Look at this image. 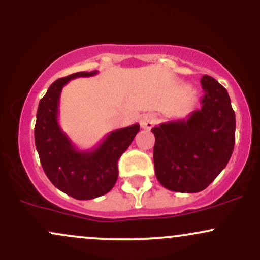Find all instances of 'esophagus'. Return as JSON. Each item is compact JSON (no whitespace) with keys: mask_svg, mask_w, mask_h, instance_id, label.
<instances>
[{"mask_svg":"<svg viewBox=\"0 0 260 260\" xmlns=\"http://www.w3.org/2000/svg\"><path fill=\"white\" fill-rule=\"evenodd\" d=\"M139 123L143 129H151L155 124V117L151 113H145V115H143L140 117Z\"/></svg>","mask_w":260,"mask_h":260,"instance_id":"obj_1","label":"esophagus"}]
</instances>
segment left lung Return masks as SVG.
Here are the masks:
<instances>
[{
	"instance_id": "1",
	"label": "left lung",
	"mask_w": 260,
	"mask_h": 260,
	"mask_svg": "<svg viewBox=\"0 0 260 260\" xmlns=\"http://www.w3.org/2000/svg\"><path fill=\"white\" fill-rule=\"evenodd\" d=\"M201 84L202 109L151 129L155 175L174 192L205 189L226 168L234 151L236 118L229 92L207 74Z\"/></svg>"
}]
</instances>
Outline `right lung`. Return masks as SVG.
<instances>
[{
    "instance_id": "1",
    "label": "right lung",
    "mask_w": 260,
    "mask_h": 260,
    "mask_svg": "<svg viewBox=\"0 0 260 260\" xmlns=\"http://www.w3.org/2000/svg\"><path fill=\"white\" fill-rule=\"evenodd\" d=\"M96 73L78 72L53 82L39 103L34 129L35 147L47 178L79 201L98 198L112 189L118 177L117 161L139 131L138 123L112 131L95 148L79 150L61 129L58 106L62 88L74 78Z\"/></svg>"
}]
</instances>
